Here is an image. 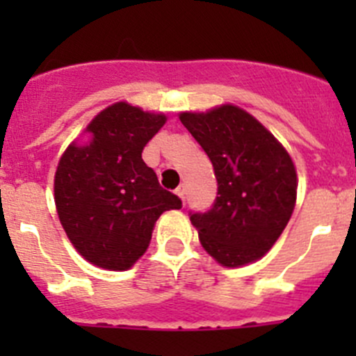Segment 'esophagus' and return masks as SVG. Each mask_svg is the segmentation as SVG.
<instances>
[{"label":"esophagus","mask_w":356,"mask_h":356,"mask_svg":"<svg viewBox=\"0 0 356 356\" xmlns=\"http://www.w3.org/2000/svg\"><path fill=\"white\" fill-rule=\"evenodd\" d=\"M176 196L180 197V200H181V201H184V200H185V187H184V185H180V187L176 188Z\"/></svg>","instance_id":"obj_1"}]
</instances>
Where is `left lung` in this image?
<instances>
[{"mask_svg": "<svg viewBox=\"0 0 356 356\" xmlns=\"http://www.w3.org/2000/svg\"><path fill=\"white\" fill-rule=\"evenodd\" d=\"M213 165L217 196L188 212L201 246L226 267L254 262L271 250L292 216L296 169L284 146L253 115L234 105L180 115Z\"/></svg>", "mask_w": 356, "mask_h": 356, "instance_id": "obj_1", "label": "left lung"}]
</instances>
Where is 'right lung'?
<instances>
[{"instance_id": "add662e5", "label": "right lung", "mask_w": 356, "mask_h": 356, "mask_svg": "<svg viewBox=\"0 0 356 356\" xmlns=\"http://www.w3.org/2000/svg\"><path fill=\"white\" fill-rule=\"evenodd\" d=\"M165 115L115 103L92 119L87 146H71L55 175V203L65 234L85 260L124 271L149 246L156 219L181 209L176 194L160 187L143 149Z\"/></svg>"}]
</instances>
